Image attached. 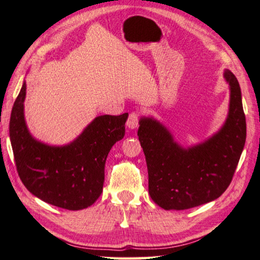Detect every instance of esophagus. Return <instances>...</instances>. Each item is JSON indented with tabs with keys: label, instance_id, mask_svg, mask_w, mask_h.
<instances>
[{
	"label": "esophagus",
	"instance_id": "esophagus-1",
	"mask_svg": "<svg viewBox=\"0 0 260 260\" xmlns=\"http://www.w3.org/2000/svg\"><path fill=\"white\" fill-rule=\"evenodd\" d=\"M140 120H141V114L139 112H132L128 115V119H127V127L131 129L137 128L140 123Z\"/></svg>",
	"mask_w": 260,
	"mask_h": 260
}]
</instances>
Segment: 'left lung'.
Masks as SVG:
<instances>
[{"mask_svg": "<svg viewBox=\"0 0 260 260\" xmlns=\"http://www.w3.org/2000/svg\"><path fill=\"white\" fill-rule=\"evenodd\" d=\"M228 119L219 133L203 145L184 149L152 119L140 120L139 141L148 168V189L164 209H188L219 198L232 183L246 138L241 88L232 72Z\"/></svg>", "mask_w": 260, "mask_h": 260, "instance_id": "left-lung-1", "label": "left lung"}]
</instances>
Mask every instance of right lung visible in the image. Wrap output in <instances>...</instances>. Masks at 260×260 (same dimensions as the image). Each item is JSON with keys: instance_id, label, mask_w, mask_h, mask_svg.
Here are the masks:
<instances>
[{"instance_id": "1", "label": "right lung", "mask_w": 260, "mask_h": 260, "mask_svg": "<svg viewBox=\"0 0 260 260\" xmlns=\"http://www.w3.org/2000/svg\"><path fill=\"white\" fill-rule=\"evenodd\" d=\"M26 85L11 111L10 141L18 176L32 194L56 207L80 211L103 191L111 148L125 135L128 113L101 115L71 145L51 147L31 137L24 120Z\"/></svg>"}]
</instances>
